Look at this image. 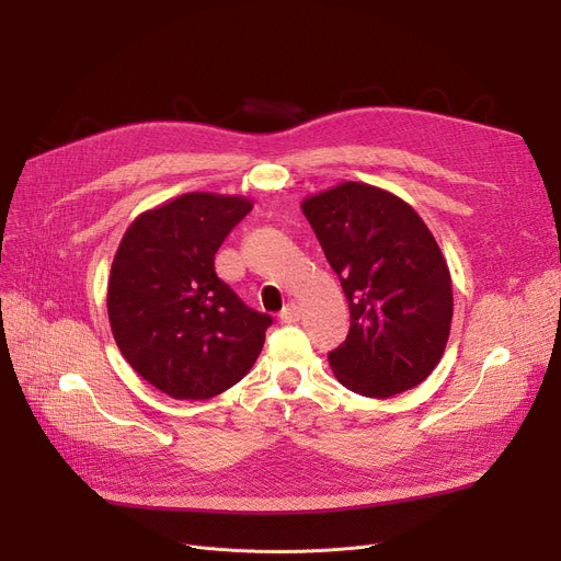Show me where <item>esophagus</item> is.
I'll return each instance as SVG.
<instances>
[{"mask_svg":"<svg viewBox=\"0 0 561 561\" xmlns=\"http://www.w3.org/2000/svg\"><path fill=\"white\" fill-rule=\"evenodd\" d=\"M300 318V307L296 302H288L282 311H279V320L282 322H296Z\"/></svg>","mask_w":561,"mask_h":561,"instance_id":"obj_1","label":"esophagus"}]
</instances>
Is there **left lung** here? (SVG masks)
<instances>
[{
	"label": "left lung",
	"mask_w": 561,
	"mask_h": 561,
	"mask_svg": "<svg viewBox=\"0 0 561 561\" xmlns=\"http://www.w3.org/2000/svg\"><path fill=\"white\" fill-rule=\"evenodd\" d=\"M350 307L347 339L328 359L341 385L368 398L419 387L444 357L453 322L448 263L398 195L343 182L302 202Z\"/></svg>",
	"instance_id": "obj_1"
}]
</instances>
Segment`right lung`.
<instances>
[{
    "instance_id": "1",
    "label": "right lung",
    "mask_w": 561,
    "mask_h": 561,
    "mask_svg": "<svg viewBox=\"0 0 561 561\" xmlns=\"http://www.w3.org/2000/svg\"><path fill=\"white\" fill-rule=\"evenodd\" d=\"M252 211L239 195L186 193L140 214L115 252L106 307L129 366L176 400L214 398L254 366L273 325L216 275V252Z\"/></svg>"
}]
</instances>
